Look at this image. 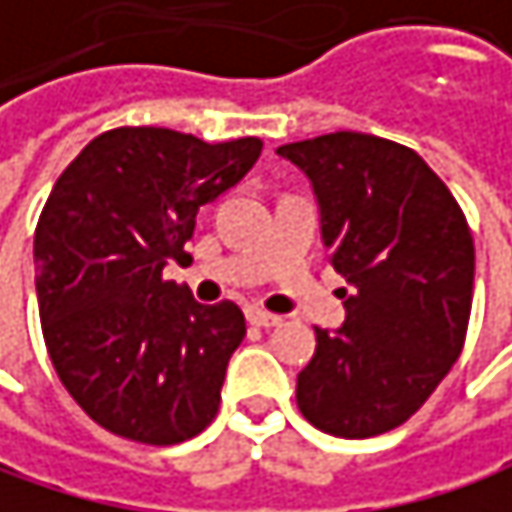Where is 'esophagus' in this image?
<instances>
[{"instance_id": "obj_1", "label": "esophagus", "mask_w": 512, "mask_h": 512, "mask_svg": "<svg viewBox=\"0 0 512 512\" xmlns=\"http://www.w3.org/2000/svg\"><path fill=\"white\" fill-rule=\"evenodd\" d=\"M245 318H248L254 327H279V324H282V315H273V312H267V309H261V306H248V309H245Z\"/></svg>"}]
</instances>
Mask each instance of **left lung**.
<instances>
[{
	"instance_id": "1",
	"label": "left lung",
	"mask_w": 512,
	"mask_h": 512,
	"mask_svg": "<svg viewBox=\"0 0 512 512\" xmlns=\"http://www.w3.org/2000/svg\"><path fill=\"white\" fill-rule=\"evenodd\" d=\"M321 206L345 324L318 330L297 375L303 417L336 438H372L414 417L462 354L474 236L450 188L408 146L336 131L276 149Z\"/></svg>"
}]
</instances>
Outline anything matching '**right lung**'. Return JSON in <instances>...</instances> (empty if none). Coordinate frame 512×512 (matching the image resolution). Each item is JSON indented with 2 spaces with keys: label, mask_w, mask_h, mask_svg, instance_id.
I'll list each match as a JSON object with an SVG mask.
<instances>
[{
  "label": "right lung",
  "mask_w": 512,
  "mask_h": 512,
  "mask_svg": "<svg viewBox=\"0 0 512 512\" xmlns=\"http://www.w3.org/2000/svg\"><path fill=\"white\" fill-rule=\"evenodd\" d=\"M261 149L258 137L113 128L56 179L35 227L41 330L62 387L101 429L170 447L215 420L245 318L230 300L200 306L164 267L191 261L197 209Z\"/></svg>",
  "instance_id": "obj_1"
}]
</instances>
